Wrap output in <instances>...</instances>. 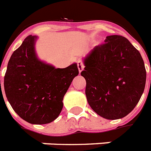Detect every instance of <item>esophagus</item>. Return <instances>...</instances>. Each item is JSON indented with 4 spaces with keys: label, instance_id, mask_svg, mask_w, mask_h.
<instances>
[{
    "label": "esophagus",
    "instance_id": "esophagus-1",
    "mask_svg": "<svg viewBox=\"0 0 151 151\" xmlns=\"http://www.w3.org/2000/svg\"><path fill=\"white\" fill-rule=\"evenodd\" d=\"M77 63H78V70H79V73H81V71L83 70V69H84L83 62H82L81 60H78Z\"/></svg>",
    "mask_w": 151,
    "mask_h": 151
}]
</instances>
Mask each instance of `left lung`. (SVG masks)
<instances>
[{
	"mask_svg": "<svg viewBox=\"0 0 151 151\" xmlns=\"http://www.w3.org/2000/svg\"><path fill=\"white\" fill-rule=\"evenodd\" d=\"M84 59L88 104L108 119L126 116L139 101L147 72L139 50L121 35H109Z\"/></svg>",
	"mask_w": 151,
	"mask_h": 151,
	"instance_id": "left-lung-1",
	"label": "left lung"
}]
</instances>
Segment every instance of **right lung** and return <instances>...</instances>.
<instances>
[{
    "instance_id": "1",
    "label": "right lung",
    "mask_w": 151,
    "mask_h": 151,
    "mask_svg": "<svg viewBox=\"0 0 151 151\" xmlns=\"http://www.w3.org/2000/svg\"><path fill=\"white\" fill-rule=\"evenodd\" d=\"M36 36L28 35L12 55L4 78L5 95L12 108L25 121H54L63 107L64 95L76 76V63L55 69L40 61L35 52Z\"/></svg>"
}]
</instances>
